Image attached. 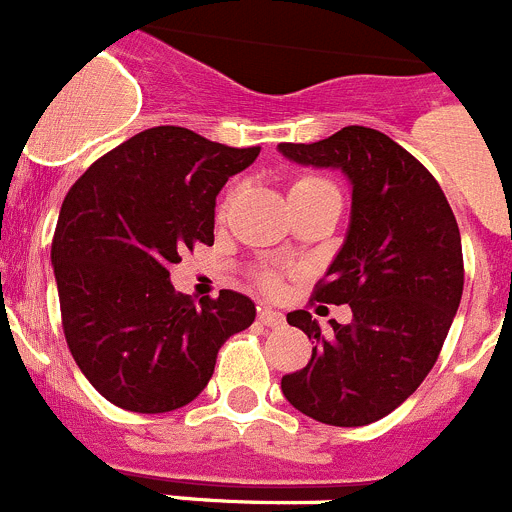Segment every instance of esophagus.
<instances>
[{
    "mask_svg": "<svg viewBox=\"0 0 512 512\" xmlns=\"http://www.w3.org/2000/svg\"><path fill=\"white\" fill-rule=\"evenodd\" d=\"M257 319H260L265 327H281V324H283L281 311L270 309V306H260V309H257Z\"/></svg>",
    "mask_w": 512,
    "mask_h": 512,
    "instance_id": "34e87169",
    "label": "esophagus"
}]
</instances>
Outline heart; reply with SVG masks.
<instances>
[{
  "label": "heart",
  "instance_id": "b5f03b06",
  "mask_svg": "<svg viewBox=\"0 0 512 512\" xmlns=\"http://www.w3.org/2000/svg\"><path fill=\"white\" fill-rule=\"evenodd\" d=\"M322 188H335L330 180H324V177H314V175H304L299 177V180L293 182L291 185V195L293 193H306V190H322ZM260 281L262 286H268V288H275L278 286V275L275 273H262L260 275Z\"/></svg>",
  "mask_w": 512,
  "mask_h": 512
}]
</instances>
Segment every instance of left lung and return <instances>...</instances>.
<instances>
[{"label": "left lung", "mask_w": 512, "mask_h": 512, "mask_svg": "<svg viewBox=\"0 0 512 512\" xmlns=\"http://www.w3.org/2000/svg\"><path fill=\"white\" fill-rule=\"evenodd\" d=\"M278 149L299 164L340 167L353 185L348 237L311 293V304H350L353 322L330 319L322 332L309 311H291L288 324L314 350L281 389L324 425H368L397 410L441 355L464 291L459 224L438 180L376 128Z\"/></svg>", "instance_id": "8db88e82"}]
</instances>
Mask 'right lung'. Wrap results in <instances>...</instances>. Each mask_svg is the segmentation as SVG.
<instances>
[{
    "label": "right lung",
    "instance_id": "right-lung-1",
    "mask_svg": "<svg viewBox=\"0 0 512 512\" xmlns=\"http://www.w3.org/2000/svg\"><path fill=\"white\" fill-rule=\"evenodd\" d=\"M257 154L190 128H146L66 193L51 242L61 327L87 381L115 407L159 415L193 402L221 345L255 322V304L237 291L201 304L175 291L170 265L213 244L216 195Z\"/></svg>",
    "mask_w": 512,
    "mask_h": 512
}]
</instances>
